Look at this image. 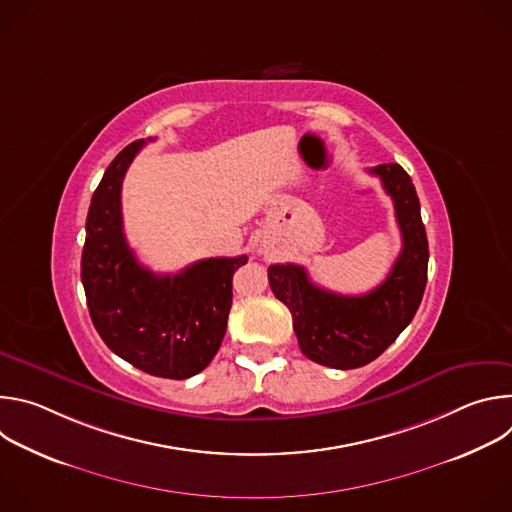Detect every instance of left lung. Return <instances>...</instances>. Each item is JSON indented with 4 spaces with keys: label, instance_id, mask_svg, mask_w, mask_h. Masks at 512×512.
I'll return each mask as SVG.
<instances>
[{
    "label": "left lung",
    "instance_id": "left-lung-1",
    "mask_svg": "<svg viewBox=\"0 0 512 512\" xmlns=\"http://www.w3.org/2000/svg\"><path fill=\"white\" fill-rule=\"evenodd\" d=\"M393 198L403 249L387 279L364 296H340L314 285L296 263L269 265V285L283 302L302 352L324 367L358 369L383 354L413 320L427 283L429 247L419 198L399 164L369 170Z\"/></svg>",
    "mask_w": 512,
    "mask_h": 512
}]
</instances>
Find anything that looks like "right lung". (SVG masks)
Wrapping results in <instances>:
<instances>
[{
    "mask_svg": "<svg viewBox=\"0 0 512 512\" xmlns=\"http://www.w3.org/2000/svg\"><path fill=\"white\" fill-rule=\"evenodd\" d=\"M143 143L133 141L117 154L91 198L81 279L103 342L135 369L180 381L204 371L221 348L233 273L247 257L202 259L174 275H158L137 261L123 233L121 184Z\"/></svg>",
    "mask_w": 512,
    "mask_h": 512,
    "instance_id": "obj_1",
    "label": "right lung"
}]
</instances>
